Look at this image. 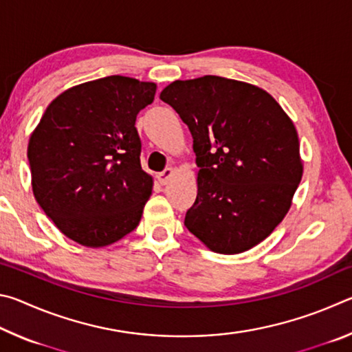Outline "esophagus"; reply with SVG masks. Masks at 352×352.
<instances>
[{"label": "esophagus", "instance_id": "1", "mask_svg": "<svg viewBox=\"0 0 352 352\" xmlns=\"http://www.w3.org/2000/svg\"><path fill=\"white\" fill-rule=\"evenodd\" d=\"M172 175H174V169H172V168H166L163 172H160V174L157 175V178H158L160 183L166 184V183H168V182L170 180Z\"/></svg>", "mask_w": 352, "mask_h": 352}]
</instances>
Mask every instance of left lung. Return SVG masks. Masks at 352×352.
<instances>
[{
	"label": "left lung",
	"mask_w": 352,
	"mask_h": 352,
	"mask_svg": "<svg viewBox=\"0 0 352 352\" xmlns=\"http://www.w3.org/2000/svg\"><path fill=\"white\" fill-rule=\"evenodd\" d=\"M192 135L197 199L184 226L216 253L247 252L281 222L302 177L294 122L245 82L204 76L160 94Z\"/></svg>",
	"instance_id": "left-lung-1"
}]
</instances>
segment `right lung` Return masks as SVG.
Here are the masks:
<instances>
[{
  "label": "right lung",
  "instance_id": "1",
  "mask_svg": "<svg viewBox=\"0 0 352 352\" xmlns=\"http://www.w3.org/2000/svg\"><path fill=\"white\" fill-rule=\"evenodd\" d=\"M155 91L124 76L80 83L47 105L31 135L35 200L80 245H110L140 223L153 180L141 169L135 122Z\"/></svg>",
  "mask_w": 352,
  "mask_h": 352
}]
</instances>
